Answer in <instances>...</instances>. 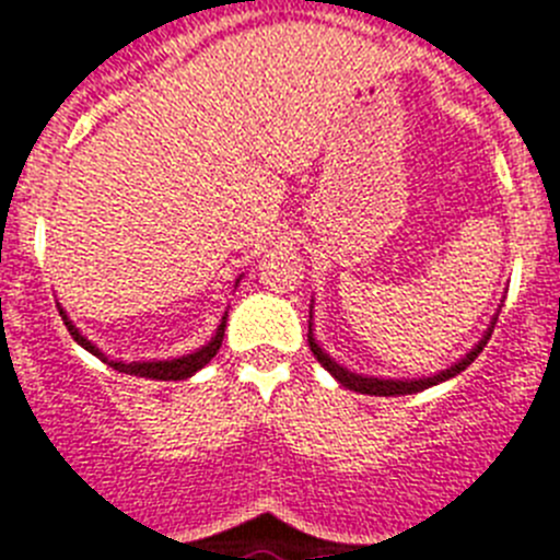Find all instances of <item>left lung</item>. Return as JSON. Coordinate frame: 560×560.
<instances>
[{"label":"left lung","instance_id":"8db88e82","mask_svg":"<svg viewBox=\"0 0 560 560\" xmlns=\"http://www.w3.org/2000/svg\"><path fill=\"white\" fill-rule=\"evenodd\" d=\"M497 315H500V312H497ZM497 315L491 317L488 329L482 331V337L475 342V346H471V351H468L466 357H460V360H457L455 365L446 368V371H438V374H432V376H421V380H385V376L354 374V371H349V368H342L340 362L331 360V357L326 354L324 349H320V342H317L315 335H312V306H310V349H312V354L317 357V362H320V365H324L326 371H329V374L335 376V380L340 382L342 387H349V390L368 393V396H410V393L427 390V387H432V385H441V382L452 380V376H457L460 371H466V368L477 360V354L486 349V342L491 340V331H493V324H497Z\"/></svg>","mask_w":560,"mask_h":560}]
</instances>
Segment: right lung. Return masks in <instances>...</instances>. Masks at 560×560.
<instances>
[{
	"label": "right lung",
	"instance_id": "right-lung-1",
	"mask_svg": "<svg viewBox=\"0 0 560 560\" xmlns=\"http://www.w3.org/2000/svg\"><path fill=\"white\" fill-rule=\"evenodd\" d=\"M236 284H240V279H236ZM60 310V317H63V324H67L69 335L74 337V342L78 346H83L89 354H94L97 360H103L105 365H110L114 371H119V374H130V376H144V380H161V382H178V380H189L192 374H198L200 368L209 365V360L220 351V346H223V335H225V320H229V312L223 315V320H220L218 331L211 335V340L206 342V346H200V349H195L192 354H184V357H173V360H110L108 354H103V349H97L92 340L85 335H80L78 326L69 320L67 310L58 304Z\"/></svg>",
	"mask_w": 560,
	"mask_h": 560
}]
</instances>
